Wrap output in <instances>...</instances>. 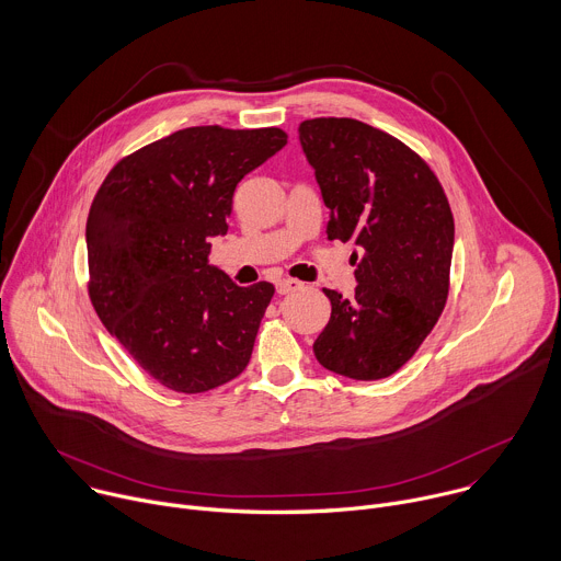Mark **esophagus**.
Returning <instances> with one entry per match:
<instances>
[{
	"mask_svg": "<svg viewBox=\"0 0 561 561\" xmlns=\"http://www.w3.org/2000/svg\"><path fill=\"white\" fill-rule=\"evenodd\" d=\"M299 288H304V284L299 279H279L277 282V293L279 295H288V293H295Z\"/></svg>",
	"mask_w": 561,
	"mask_h": 561,
	"instance_id": "obj_1",
	"label": "esophagus"
}]
</instances>
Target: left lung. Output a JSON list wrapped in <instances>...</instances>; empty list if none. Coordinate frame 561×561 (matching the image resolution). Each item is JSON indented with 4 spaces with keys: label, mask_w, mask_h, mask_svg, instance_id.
<instances>
[{
    "label": "left lung",
    "mask_w": 561,
    "mask_h": 561,
    "mask_svg": "<svg viewBox=\"0 0 561 561\" xmlns=\"http://www.w3.org/2000/svg\"><path fill=\"white\" fill-rule=\"evenodd\" d=\"M299 141L331 210L329 239L359 249L355 297L324 288L331 319L314 357L351 379H383L417 353L446 306L450 204L413 148L364 122L306 119Z\"/></svg>",
    "instance_id": "obj_1"
}]
</instances>
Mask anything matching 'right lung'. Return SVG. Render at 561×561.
I'll use <instances>...</instances> for the list:
<instances>
[{
    "label": "right lung",
    "mask_w": 561,
    "mask_h": 561,
    "mask_svg": "<svg viewBox=\"0 0 561 561\" xmlns=\"http://www.w3.org/2000/svg\"><path fill=\"white\" fill-rule=\"evenodd\" d=\"M282 128L193 126L111 169L87 221L89 295L106 331L162 386L206 392L249 366L275 286L208 264L232 193L282 150Z\"/></svg>",
    "instance_id": "add662e5"
}]
</instances>
